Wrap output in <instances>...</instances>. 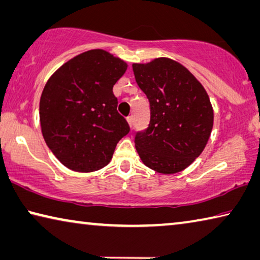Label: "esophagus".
<instances>
[{"label": "esophagus", "mask_w": 260, "mask_h": 260, "mask_svg": "<svg viewBox=\"0 0 260 260\" xmlns=\"http://www.w3.org/2000/svg\"><path fill=\"white\" fill-rule=\"evenodd\" d=\"M127 122L129 123L131 127L133 126V123H134V117H133V115H128V117H127Z\"/></svg>", "instance_id": "1"}]
</instances>
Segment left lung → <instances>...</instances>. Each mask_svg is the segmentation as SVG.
Returning a JSON list of instances; mask_svg holds the SVG:
<instances>
[{
    "label": "left lung",
    "mask_w": 260,
    "mask_h": 260,
    "mask_svg": "<svg viewBox=\"0 0 260 260\" xmlns=\"http://www.w3.org/2000/svg\"><path fill=\"white\" fill-rule=\"evenodd\" d=\"M133 72L150 108L149 125L134 139L140 158L159 174L184 170L211 137L214 113L207 92L184 66L167 57L134 63Z\"/></svg>",
    "instance_id": "1"
}]
</instances>
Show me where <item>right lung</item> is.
Listing matches in <instances>:
<instances>
[{"label":"right lung","instance_id":"right-lung-1","mask_svg":"<svg viewBox=\"0 0 260 260\" xmlns=\"http://www.w3.org/2000/svg\"><path fill=\"white\" fill-rule=\"evenodd\" d=\"M126 69L119 57L91 49L61 66L47 81L39 106L41 132L64 167L78 172L100 170L129 133L113 94Z\"/></svg>","mask_w":260,"mask_h":260}]
</instances>
